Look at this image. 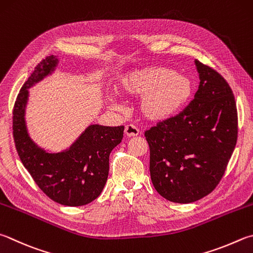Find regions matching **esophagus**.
Here are the masks:
<instances>
[{"label": "esophagus", "instance_id": "esophagus-1", "mask_svg": "<svg viewBox=\"0 0 253 253\" xmlns=\"http://www.w3.org/2000/svg\"><path fill=\"white\" fill-rule=\"evenodd\" d=\"M125 135L127 137H135L139 135V129L132 124H128L125 126Z\"/></svg>", "mask_w": 253, "mask_h": 253}]
</instances>
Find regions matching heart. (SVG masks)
Returning <instances> with one entry per match:
<instances>
[{"label": "heart", "instance_id": "1", "mask_svg": "<svg viewBox=\"0 0 253 253\" xmlns=\"http://www.w3.org/2000/svg\"><path fill=\"white\" fill-rule=\"evenodd\" d=\"M119 91L140 97L139 111L149 122H165L173 117L192 94V82L165 66H147L134 70L122 77Z\"/></svg>", "mask_w": 253, "mask_h": 253}]
</instances>
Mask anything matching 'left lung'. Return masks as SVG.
<instances>
[{
    "mask_svg": "<svg viewBox=\"0 0 253 253\" xmlns=\"http://www.w3.org/2000/svg\"><path fill=\"white\" fill-rule=\"evenodd\" d=\"M199 88L176 116L145 131L155 189L189 204L209 195L223 177L238 139L235 96L217 71L195 61Z\"/></svg>",
    "mask_w": 253,
    "mask_h": 253,
    "instance_id": "8db88e82",
    "label": "left lung"
}]
</instances>
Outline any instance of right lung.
<instances>
[{
    "label": "right lung",
    "instance_id": "obj_1",
    "mask_svg": "<svg viewBox=\"0 0 253 253\" xmlns=\"http://www.w3.org/2000/svg\"><path fill=\"white\" fill-rule=\"evenodd\" d=\"M57 58L42 59L18 93L13 108V138L20 159L48 198L70 207L84 206L100 195L109 171V155L123 139L124 126L90 125L72 147L58 154L39 148L27 135L24 113L27 88L48 75Z\"/></svg>",
    "mask_w": 253,
    "mask_h": 253
}]
</instances>
